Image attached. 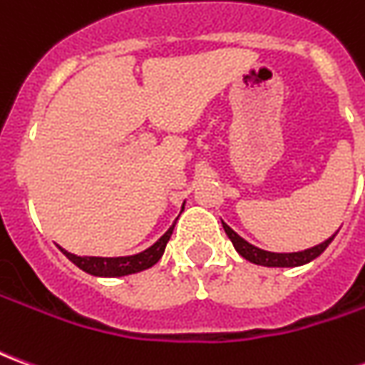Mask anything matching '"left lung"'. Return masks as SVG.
Listing matches in <instances>:
<instances>
[{
  "instance_id": "left-lung-1",
  "label": "left lung",
  "mask_w": 365,
  "mask_h": 365,
  "mask_svg": "<svg viewBox=\"0 0 365 365\" xmlns=\"http://www.w3.org/2000/svg\"><path fill=\"white\" fill-rule=\"evenodd\" d=\"M222 229L227 232V237L230 238V242L232 246L237 248V252L246 258L248 262H252V264H258V266H268V268H295V266H303L307 262L314 260L317 256H321L324 250H327V246L332 242V238L336 237V235H332L330 238H327L324 242L321 245L313 246V248H307V250H301V252H268V250H262V248H256L250 242H246L245 238L238 237L235 230L230 229L227 222H222Z\"/></svg>"
}]
</instances>
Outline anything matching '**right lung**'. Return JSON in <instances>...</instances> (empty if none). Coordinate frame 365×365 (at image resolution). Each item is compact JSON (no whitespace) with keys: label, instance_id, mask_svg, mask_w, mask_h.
Wrapping results in <instances>:
<instances>
[{"label":"right lung","instance_id":"add662e5","mask_svg":"<svg viewBox=\"0 0 365 365\" xmlns=\"http://www.w3.org/2000/svg\"><path fill=\"white\" fill-rule=\"evenodd\" d=\"M183 211V207H182ZM175 222L170 229L162 235V237L144 252H138L135 256H119V258H99V256H76V254L66 252L64 248H60L62 252L66 254L68 260H72L80 269H83L86 274L99 275V277H120V275L136 274L143 269L152 268L156 262L162 258V254L166 250V245L172 232H174Z\"/></svg>","mask_w":365,"mask_h":365}]
</instances>
